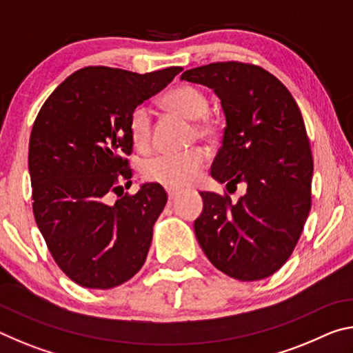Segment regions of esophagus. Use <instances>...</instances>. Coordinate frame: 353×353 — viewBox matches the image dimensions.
Here are the masks:
<instances>
[{"instance_id":"34e87169","label":"esophagus","mask_w":353,"mask_h":353,"mask_svg":"<svg viewBox=\"0 0 353 353\" xmlns=\"http://www.w3.org/2000/svg\"><path fill=\"white\" fill-rule=\"evenodd\" d=\"M166 193H168V199L170 201H176L179 196H181V191H177V190H166Z\"/></svg>"}]
</instances>
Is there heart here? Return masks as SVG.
<instances>
[{"mask_svg":"<svg viewBox=\"0 0 353 353\" xmlns=\"http://www.w3.org/2000/svg\"><path fill=\"white\" fill-rule=\"evenodd\" d=\"M163 104L183 118L194 121V134L205 140L216 139L221 132V121L208 115V98L199 87L183 83L172 88L163 97ZM129 134L135 148L146 149L152 139V119L148 107L139 105L130 113ZM207 154L204 149L193 148L182 152L159 154L143 165V176L170 188H183L194 181L204 166Z\"/></svg>","mask_w":353,"mask_h":353,"instance_id":"obj_1","label":"heart"}]
</instances>
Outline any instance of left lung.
<instances>
[{
	"label": "left lung",
	"mask_w": 353,
	"mask_h": 353,
	"mask_svg": "<svg viewBox=\"0 0 353 353\" xmlns=\"http://www.w3.org/2000/svg\"><path fill=\"white\" fill-rule=\"evenodd\" d=\"M181 79L221 99L225 129L212 177L248 187L235 204L229 196L201 193L196 238L229 277H270L290 259L312 208L313 157L302 113L288 88L256 65L216 62L183 71Z\"/></svg>",
	"instance_id": "obj_1"
}]
</instances>
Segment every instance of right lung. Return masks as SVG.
I'll use <instances>...</instances> for the list:
<instances>
[{
	"mask_svg": "<svg viewBox=\"0 0 353 353\" xmlns=\"http://www.w3.org/2000/svg\"><path fill=\"white\" fill-rule=\"evenodd\" d=\"M170 67L77 70L41 105L29 139L35 223L59 268L77 285L109 290L145 265L152 227L165 208L159 183H143L115 205L110 192L132 182L124 155L132 152L129 118L181 73ZM122 176H119V174Z\"/></svg>",
	"mask_w": 353,
	"mask_h": 353,
	"instance_id": "right-lung-1",
	"label": "right lung"
}]
</instances>
